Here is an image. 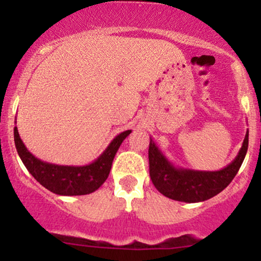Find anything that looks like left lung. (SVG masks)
I'll list each match as a JSON object with an SVG mask.
<instances>
[{"label": "left lung", "mask_w": 261, "mask_h": 261, "mask_svg": "<svg viewBox=\"0 0 261 261\" xmlns=\"http://www.w3.org/2000/svg\"><path fill=\"white\" fill-rule=\"evenodd\" d=\"M248 136L247 131L243 145L232 163L215 172L175 167L151 139L148 148L151 180L161 194L176 201L200 202L211 199L228 187L238 173L248 151Z\"/></svg>", "instance_id": "8db88e82"}]
</instances>
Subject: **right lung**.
Returning <instances> with one entry per match:
<instances>
[{
	"label": "right lung",
	"mask_w": 261,
	"mask_h": 261,
	"mask_svg": "<svg viewBox=\"0 0 261 261\" xmlns=\"http://www.w3.org/2000/svg\"><path fill=\"white\" fill-rule=\"evenodd\" d=\"M130 134L131 130H126L114 137L103 153L86 166H60L39 160L27 149L20 140L17 126L14 127V143L25 168L44 188L58 195H87L99 189L107 180L114 157L122 141Z\"/></svg>",
	"instance_id": "right-lung-1"
}]
</instances>
